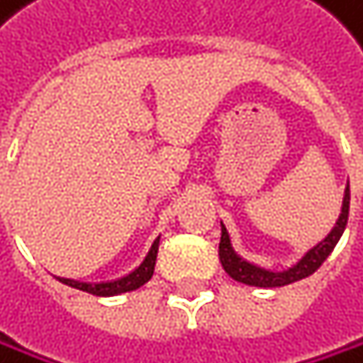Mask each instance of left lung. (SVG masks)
<instances>
[{
    "label": "left lung",
    "mask_w": 363,
    "mask_h": 363,
    "mask_svg": "<svg viewBox=\"0 0 363 363\" xmlns=\"http://www.w3.org/2000/svg\"><path fill=\"white\" fill-rule=\"evenodd\" d=\"M349 203H351V188L347 184V190H344V199H342V210H340V216H337L333 229L325 235V240L314 245L296 264H292L286 270H270V268L257 266V264L245 259L242 255H238V253H235V249L231 247V238H229L225 225L220 223L218 257H220L225 273L235 281L247 284V286H255V288H281V286H288V284H294V281H301L305 277L314 275L316 270L323 266V262L331 255L337 240L342 238L344 229H347Z\"/></svg>",
    "instance_id": "left-lung-1"
}]
</instances>
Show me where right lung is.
I'll return each mask as SVG.
<instances>
[{"instance_id": "right-lung-1", "label": "right lung", "mask_w": 363, "mask_h": 363, "mask_svg": "<svg viewBox=\"0 0 363 363\" xmlns=\"http://www.w3.org/2000/svg\"><path fill=\"white\" fill-rule=\"evenodd\" d=\"M157 247H160V238L153 240L149 253L145 255V259L140 262V266H136L130 275L112 279V281H99V284H88V281H75V279H67V277H56L58 281L77 288L82 292L95 294V296H116L123 292H132L140 286H145L151 277H153V268H155V257H157Z\"/></svg>"}]
</instances>
